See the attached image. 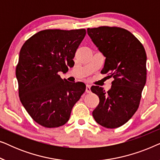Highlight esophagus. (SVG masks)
I'll list each match as a JSON object with an SVG mask.
<instances>
[{"mask_svg": "<svg viewBox=\"0 0 160 160\" xmlns=\"http://www.w3.org/2000/svg\"><path fill=\"white\" fill-rule=\"evenodd\" d=\"M86 92L87 93H90L91 92V90H90V86L88 84H87L86 86Z\"/></svg>", "mask_w": 160, "mask_h": 160, "instance_id": "34e87169", "label": "esophagus"}]
</instances>
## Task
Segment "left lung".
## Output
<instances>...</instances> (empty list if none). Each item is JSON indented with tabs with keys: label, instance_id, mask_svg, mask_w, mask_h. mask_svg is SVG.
Instances as JSON below:
<instances>
[{
	"label": "left lung",
	"instance_id": "left-lung-1",
	"mask_svg": "<svg viewBox=\"0 0 160 160\" xmlns=\"http://www.w3.org/2000/svg\"><path fill=\"white\" fill-rule=\"evenodd\" d=\"M87 33L106 57L101 73L113 78L108 92L98 86L91 87L100 100L93 117L104 128H119L139 107L146 82L145 49L134 35L122 28H88Z\"/></svg>",
	"mask_w": 160,
	"mask_h": 160
}]
</instances>
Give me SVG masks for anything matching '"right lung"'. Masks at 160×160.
<instances>
[{"mask_svg": "<svg viewBox=\"0 0 160 160\" xmlns=\"http://www.w3.org/2000/svg\"><path fill=\"white\" fill-rule=\"evenodd\" d=\"M85 35V29L41 30L21 48L16 68L19 97L32 119L41 126L65 124L85 92L84 83L69 82L58 73L73 66V59Z\"/></svg>", "mask_w": 160, "mask_h": 160, "instance_id": "add662e5", "label": "right lung"}]
</instances>
